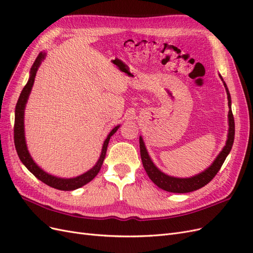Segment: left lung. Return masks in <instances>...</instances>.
<instances>
[{
  "mask_svg": "<svg viewBox=\"0 0 253 253\" xmlns=\"http://www.w3.org/2000/svg\"><path fill=\"white\" fill-rule=\"evenodd\" d=\"M220 80L223 81L224 86L227 93L228 98V134H227V140L224 145V148L218 153L216 158L213 160V163L205 169L203 172L198 173L191 177H174V176H170L166 173H164L162 170H159L156 167V165L153 163L152 158L149 155V152L145 148V144L143 141L142 136H139V147H140V156L142 160V165L145 172H147L150 179L155 183V185L163 189L167 192L172 193H188L192 192V191L198 190L206 186L207 183L210 182L214 176L217 174L219 171L220 167L223 166L226 157L229 155V153L231 151L233 140H234V118L231 111V96L229 93V89L227 87V84L224 81L223 77L220 74H218Z\"/></svg>",
  "mask_w": 253,
  "mask_h": 253,
  "instance_id": "8db88e82",
  "label": "left lung"
}]
</instances>
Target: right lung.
Returning <instances> with one entry per match:
<instances>
[{
  "instance_id": "add662e5",
  "label": "right lung",
  "mask_w": 253,
  "mask_h": 253,
  "mask_svg": "<svg viewBox=\"0 0 253 253\" xmlns=\"http://www.w3.org/2000/svg\"><path fill=\"white\" fill-rule=\"evenodd\" d=\"M46 58V51H41L39 55H38L36 61L34 62L32 68H30L29 72V78L26 83L24 88L22 89L19 100L16 105V111H14V145H16V150L18 153V156L22 164L24 165L28 171L32 172L38 179H40L42 182L46 183L47 186L55 188L58 190L62 191H73L78 188L83 187L86 185L90 180H93L96 175L100 171L103 160L105 158L106 150H108V144L111 139V137L117 132V129L120 127V125L115 126L112 131L109 133L108 137L103 142L102 149H101V154L99 156L97 163L93 168H90L88 171L83 173L79 176H76V177L72 178H63L59 177V176H55L52 174L47 173L44 171L41 167L37 165V163L33 159L32 155L28 151L26 138H25V126H24V114H25V108L28 101V98L30 93H32V89L34 86V82L38 70L41 65V63Z\"/></svg>"
}]
</instances>
